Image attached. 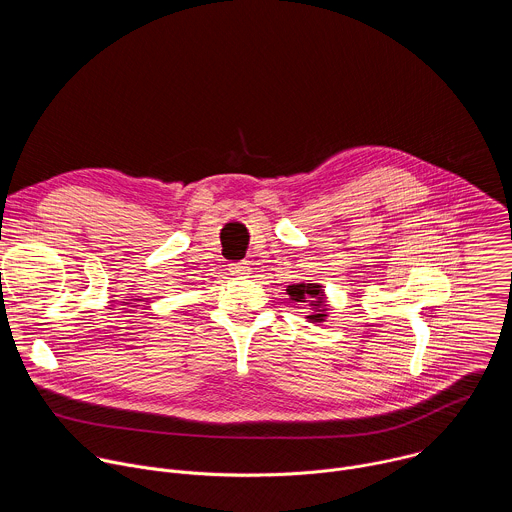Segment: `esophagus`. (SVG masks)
Here are the masks:
<instances>
[{
  "mask_svg": "<svg viewBox=\"0 0 512 512\" xmlns=\"http://www.w3.org/2000/svg\"><path fill=\"white\" fill-rule=\"evenodd\" d=\"M231 271H233V275H239V277H247V275H249V263H247V261H239V263H233V265H231Z\"/></svg>",
  "mask_w": 512,
  "mask_h": 512,
  "instance_id": "esophagus-1",
  "label": "esophagus"
}]
</instances>
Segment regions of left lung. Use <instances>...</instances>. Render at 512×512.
Wrapping results in <instances>:
<instances>
[{"mask_svg":"<svg viewBox=\"0 0 512 512\" xmlns=\"http://www.w3.org/2000/svg\"><path fill=\"white\" fill-rule=\"evenodd\" d=\"M287 294L291 300L308 304V322L312 324H322L328 320L330 306H328V296L324 291L322 283H310V281H300L294 285H287Z\"/></svg>","mask_w":512,"mask_h":512,"instance_id":"obj_1","label":"left lung"}]
</instances>
